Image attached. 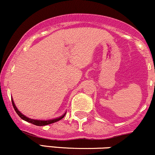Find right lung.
Segmentation results:
<instances>
[{"instance_id":"obj_1","label":"right lung","mask_w":155,"mask_h":155,"mask_svg":"<svg viewBox=\"0 0 155 155\" xmlns=\"http://www.w3.org/2000/svg\"><path fill=\"white\" fill-rule=\"evenodd\" d=\"M12 105H13V107H14V108H15V111L17 112V114L19 115V117H20L21 119H22L23 120L26 121V122H30V123H32V124H35V125H37V126H44V125H47V124H49L54 123V122H58V121L62 120V119H63V117H65V114H66V113H65L63 115H62L61 117H58V118L53 119V120H33V119H30V118H28V117H25L24 114H22L21 113V112L19 111L18 109H17V108L16 107L15 103H14V101H13V99H12Z\"/></svg>"}]
</instances>
